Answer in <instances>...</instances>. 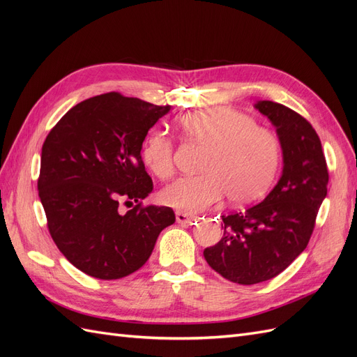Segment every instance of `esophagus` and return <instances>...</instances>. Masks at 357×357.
Returning <instances> with one entry per match:
<instances>
[{
  "label": "esophagus",
  "instance_id": "obj_1",
  "mask_svg": "<svg viewBox=\"0 0 357 357\" xmlns=\"http://www.w3.org/2000/svg\"><path fill=\"white\" fill-rule=\"evenodd\" d=\"M176 219L181 225H193V223L198 220L197 215H190V214H186V213H183V211H177L176 213Z\"/></svg>",
  "mask_w": 357,
  "mask_h": 357
}]
</instances>
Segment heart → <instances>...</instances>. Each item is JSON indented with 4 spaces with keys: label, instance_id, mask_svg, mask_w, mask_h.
<instances>
[{
    "label": "heart",
    "instance_id": "heart-1",
    "mask_svg": "<svg viewBox=\"0 0 357 357\" xmlns=\"http://www.w3.org/2000/svg\"><path fill=\"white\" fill-rule=\"evenodd\" d=\"M178 125L190 142L208 146L199 176L181 177L165 188L160 198L169 207L199 213L226 193L234 202L262 197L282 164V142L266 126L231 107H211L181 116ZM146 167L160 180L176 171L174 144L160 131H150L142 144Z\"/></svg>",
    "mask_w": 357,
    "mask_h": 357
}]
</instances>
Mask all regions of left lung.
<instances>
[{"label":"left lung","instance_id":"8db88e82","mask_svg":"<svg viewBox=\"0 0 357 357\" xmlns=\"http://www.w3.org/2000/svg\"><path fill=\"white\" fill-rule=\"evenodd\" d=\"M256 109L277 128L282 178L262 202L222 215V240L204 250L215 273L238 284L274 278L305 250L329 181L320 138L305 117L273 101Z\"/></svg>","mask_w":357,"mask_h":357}]
</instances>
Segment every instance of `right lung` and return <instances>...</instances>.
Wrapping results in <instances>:
<instances>
[{
	"label": "right lung",
	"instance_id": "obj_1",
	"mask_svg": "<svg viewBox=\"0 0 357 357\" xmlns=\"http://www.w3.org/2000/svg\"><path fill=\"white\" fill-rule=\"evenodd\" d=\"M168 112L169 105L102 93L74 105L43 143L37 186L47 229L82 273L101 280L132 274L176 222L172 208L142 202L153 190L143 139ZM122 200L135 208L121 215Z\"/></svg>",
	"mask_w": 357,
	"mask_h": 357
}]
</instances>
